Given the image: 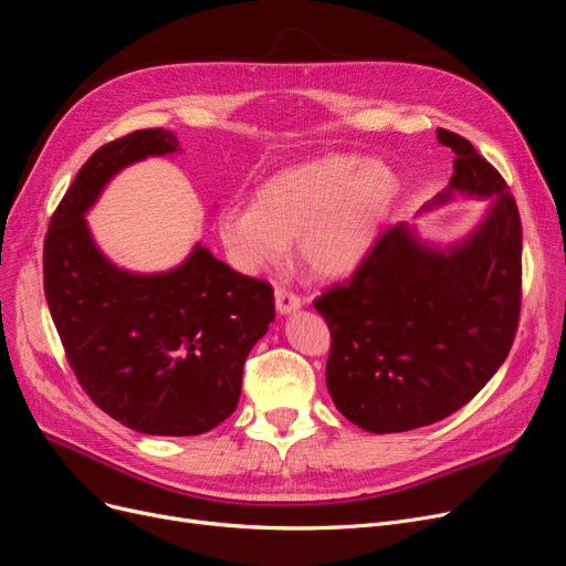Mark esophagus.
<instances>
[{"label":"esophagus","mask_w":566,"mask_h":566,"mask_svg":"<svg viewBox=\"0 0 566 566\" xmlns=\"http://www.w3.org/2000/svg\"><path fill=\"white\" fill-rule=\"evenodd\" d=\"M275 303H277L280 314H289V312L298 310V307L303 305L298 293L291 291V289H284V286H277V289H275Z\"/></svg>","instance_id":"1"}]
</instances>
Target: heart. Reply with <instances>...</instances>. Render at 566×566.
Instances as JSON below:
<instances>
[{
    "mask_svg": "<svg viewBox=\"0 0 566 566\" xmlns=\"http://www.w3.org/2000/svg\"><path fill=\"white\" fill-rule=\"evenodd\" d=\"M398 189V176L384 161L328 155L268 178L252 206H227L217 235L240 273L277 265L296 240L312 273L337 277L373 248Z\"/></svg>",
    "mask_w": 566,
    "mask_h": 566,
    "instance_id": "1",
    "label": "heart"
}]
</instances>
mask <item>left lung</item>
Segmentation results:
<instances>
[{"label":"left lung","mask_w":566,"mask_h":566,"mask_svg":"<svg viewBox=\"0 0 566 566\" xmlns=\"http://www.w3.org/2000/svg\"><path fill=\"white\" fill-rule=\"evenodd\" d=\"M437 138L455 153L451 189L496 193L481 229L449 252L428 250L407 224L384 229L352 277L314 298L331 331V398L377 434L464 407L506 360L521 322L523 227L513 193L470 140L449 129Z\"/></svg>","instance_id":"left-lung-1"}]
</instances>
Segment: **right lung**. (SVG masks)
Masks as SVG:
<instances>
[{
	"label": "right lung",
	"instance_id": "right-lung-1",
	"mask_svg": "<svg viewBox=\"0 0 566 566\" xmlns=\"http://www.w3.org/2000/svg\"><path fill=\"white\" fill-rule=\"evenodd\" d=\"M178 150L166 129L102 145L78 170L43 242V291L87 398L143 434L189 437L238 407L244 358L275 318L273 286L206 248L164 275L117 270L94 248L85 210L138 159Z\"/></svg>",
	"mask_w": 566,
	"mask_h": 566
}]
</instances>
